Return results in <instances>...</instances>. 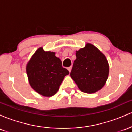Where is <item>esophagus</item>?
Returning a JSON list of instances; mask_svg holds the SVG:
<instances>
[{
  "label": "esophagus",
  "instance_id": "obj_1",
  "mask_svg": "<svg viewBox=\"0 0 132 132\" xmlns=\"http://www.w3.org/2000/svg\"><path fill=\"white\" fill-rule=\"evenodd\" d=\"M71 69H72V66H69V67H68V70L69 71V72H71Z\"/></svg>",
  "mask_w": 132,
  "mask_h": 132
}]
</instances>
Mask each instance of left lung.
<instances>
[{
    "mask_svg": "<svg viewBox=\"0 0 132 132\" xmlns=\"http://www.w3.org/2000/svg\"><path fill=\"white\" fill-rule=\"evenodd\" d=\"M70 76L78 88L85 93L99 91L107 82L109 65L105 56L91 43L76 51Z\"/></svg>",
    "mask_w": 132,
    "mask_h": 132,
    "instance_id": "1",
    "label": "left lung"
}]
</instances>
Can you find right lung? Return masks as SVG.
Wrapping results in <instances>:
<instances>
[{"mask_svg": "<svg viewBox=\"0 0 132 132\" xmlns=\"http://www.w3.org/2000/svg\"><path fill=\"white\" fill-rule=\"evenodd\" d=\"M55 52L45 51L40 47L33 54L26 66L28 82L33 90L45 97H51L58 91L60 86L69 71L63 68Z\"/></svg>", "mask_w": 132, "mask_h": 132, "instance_id": "1", "label": "right lung"}]
</instances>
